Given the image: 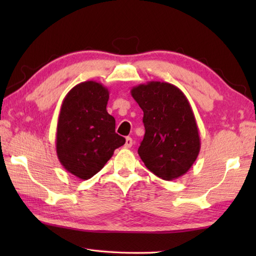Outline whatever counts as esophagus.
I'll return each mask as SVG.
<instances>
[{
	"label": "esophagus",
	"mask_w": 256,
	"mask_h": 256,
	"mask_svg": "<svg viewBox=\"0 0 256 256\" xmlns=\"http://www.w3.org/2000/svg\"><path fill=\"white\" fill-rule=\"evenodd\" d=\"M132 145H133V140L131 138H125V144H124V148H130Z\"/></svg>",
	"instance_id": "34e87169"
}]
</instances>
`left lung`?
Masks as SVG:
<instances>
[{
	"mask_svg": "<svg viewBox=\"0 0 256 256\" xmlns=\"http://www.w3.org/2000/svg\"><path fill=\"white\" fill-rule=\"evenodd\" d=\"M131 94L144 112L140 160L164 180L184 175L200 152L197 122L186 96L176 86L160 81L133 86Z\"/></svg>",
	"mask_w": 256,
	"mask_h": 256,
	"instance_id": "1",
	"label": "left lung"
}]
</instances>
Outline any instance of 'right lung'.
Segmentation results:
<instances>
[{
  "instance_id": "right-lung-1",
  "label": "right lung",
  "mask_w": 256,
  "mask_h": 256,
  "mask_svg": "<svg viewBox=\"0 0 256 256\" xmlns=\"http://www.w3.org/2000/svg\"><path fill=\"white\" fill-rule=\"evenodd\" d=\"M108 90L84 81L64 96L58 116L56 152L64 170L80 179L99 172L125 138L116 133V120L106 111Z\"/></svg>"
}]
</instances>
